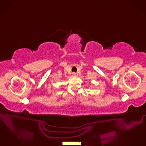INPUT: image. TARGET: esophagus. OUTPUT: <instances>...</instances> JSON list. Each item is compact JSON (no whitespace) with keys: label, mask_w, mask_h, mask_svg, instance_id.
I'll return each instance as SVG.
<instances>
[{"label":"esophagus","mask_w":146,"mask_h":146,"mask_svg":"<svg viewBox=\"0 0 146 146\" xmlns=\"http://www.w3.org/2000/svg\"><path fill=\"white\" fill-rule=\"evenodd\" d=\"M72 76H73V77H75V76H76V73L75 72L72 73Z\"/></svg>","instance_id":"34e87169"}]
</instances>
